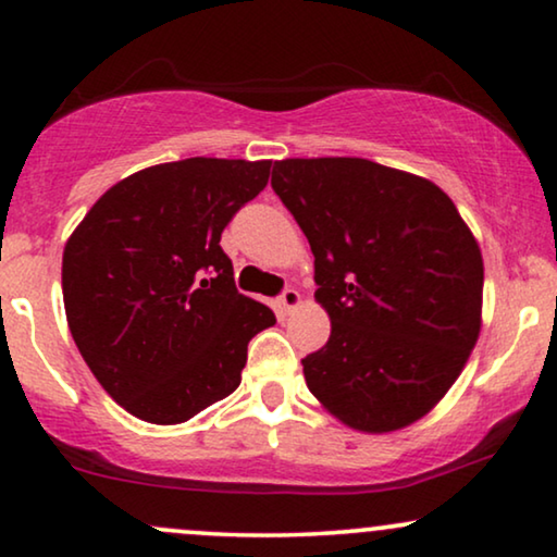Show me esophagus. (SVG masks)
Returning a JSON list of instances; mask_svg holds the SVG:
<instances>
[{
	"label": "esophagus",
	"mask_w": 557,
	"mask_h": 557,
	"mask_svg": "<svg viewBox=\"0 0 557 557\" xmlns=\"http://www.w3.org/2000/svg\"><path fill=\"white\" fill-rule=\"evenodd\" d=\"M299 301H301V296H299V292H296V288H284V292H281V296H278V307L284 309V311H292V309H296L299 307Z\"/></svg>",
	"instance_id": "1"
}]
</instances>
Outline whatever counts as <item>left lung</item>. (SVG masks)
<instances>
[{
	"mask_svg": "<svg viewBox=\"0 0 557 557\" xmlns=\"http://www.w3.org/2000/svg\"><path fill=\"white\" fill-rule=\"evenodd\" d=\"M273 193L314 253L332 334L301 360L349 429L387 433L456 383L482 326L484 263L444 189L357 157L281 159Z\"/></svg>",
	"mask_w": 557,
	"mask_h": 557,
	"instance_id": "obj_1",
	"label": "left lung"
}]
</instances>
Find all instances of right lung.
Instances as JSON below:
<instances>
[{
    "label": "right lung",
    "mask_w": 557,
    "mask_h": 557,
    "mask_svg": "<svg viewBox=\"0 0 557 557\" xmlns=\"http://www.w3.org/2000/svg\"><path fill=\"white\" fill-rule=\"evenodd\" d=\"M271 162L193 157L113 185L63 250L67 326L103 391L141 421L185 423L240 385L276 324L238 294L220 235Z\"/></svg>",
    "instance_id": "1"
}]
</instances>
